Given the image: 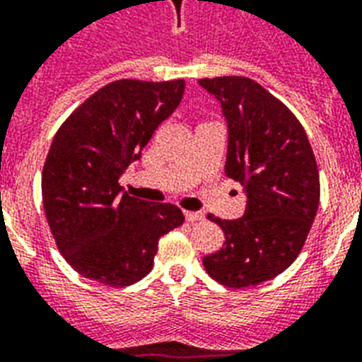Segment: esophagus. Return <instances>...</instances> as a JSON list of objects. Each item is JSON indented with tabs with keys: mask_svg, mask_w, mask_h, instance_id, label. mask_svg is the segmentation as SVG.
<instances>
[{
	"mask_svg": "<svg viewBox=\"0 0 362 362\" xmlns=\"http://www.w3.org/2000/svg\"><path fill=\"white\" fill-rule=\"evenodd\" d=\"M184 216H186V222H189V224H193V222H199V220H203V214H201V212L186 211V212H184Z\"/></svg>",
	"mask_w": 362,
	"mask_h": 362,
	"instance_id": "obj_1",
	"label": "esophagus"
}]
</instances>
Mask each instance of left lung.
Masks as SVG:
<instances>
[{
	"label": "left lung",
	"instance_id": "8db88e82",
	"mask_svg": "<svg viewBox=\"0 0 362 362\" xmlns=\"http://www.w3.org/2000/svg\"><path fill=\"white\" fill-rule=\"evenodd\" d=\"M228 127L226 176L247 197L239 220L209 214L224 247L203 258L212 279L231 288L260 285L300 255L319 209V170L308 134L291 110L241 76L201 79Z\"/></svg>",
	"mask_w": 362,
	"mask_h": 362
}]
</instances>
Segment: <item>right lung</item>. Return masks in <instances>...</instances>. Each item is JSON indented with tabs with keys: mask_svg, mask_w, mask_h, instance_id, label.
<instances>
[{
	"mask_svg": "<svg viewBox=\"0 0 362 362\" xmlns=\"http://www.w3.org/2000/svg\"><path fill=\"white\" fill-rule=\"evenodd\" d=\"M184 79L107 83L77 107L52 138L41 195L64 260L79 275L129 286L153 267L157 245L184 222L170 203L123 193L121 175L180 104Z\"/></svg>",
	"mask_w": 362,
	"mask_h": 362,
	"instance_id": "obj_1",
	"label": "right lung"
}]
</instances>
